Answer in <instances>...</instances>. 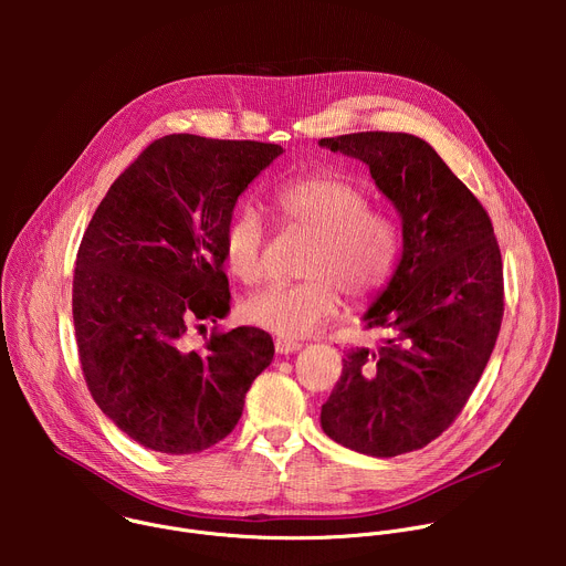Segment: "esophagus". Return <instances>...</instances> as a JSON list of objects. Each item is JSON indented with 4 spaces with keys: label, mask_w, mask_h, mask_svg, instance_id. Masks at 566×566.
<instances>
[{
    "label": "esophagus",
    "mask_w": 566,
    "mask_h": 566,
    "mask_svg": "<svg viewBox=\"0 0 566 566\" xmlns=\"http://www.w3.org/2000/svg\"><path fill=\"white\" fill-rule=\"evenodd\" d=\"M300 349L297 340H289V338H275V352L277 354H293Z\"/></svg>",
    "instance_id": "1"
}]
</instances>
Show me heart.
<instances>
[{"label":"heart","instance_id":"obj_1","mask_svg":"<svg viewBox=\"0 0 566 566\" xmlns=\"http://www.w3.org/2000/svg\"><path fill=\"white\" fill-rule=\"evenodd\" d=\"M275 208L289 232L311 239L300 262L304 280L251 295L241 304L251 325L297 338L334 315L338 291L360 302L389 284L400 258V228L387 212L369 208L363 188L338 175L291 179L275 190ZM266 237V223L249 206L228 219L223 258L239 282L255 286L264 280Z\"/></svg>","mask_w":566,"mask_h":566}]
</instances>
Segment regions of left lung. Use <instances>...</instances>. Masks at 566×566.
I'll list each match as a JSON object with an SVG mask.
<instances>
[{
    "instance_id": "8db88e82",
    "label": "left lung",
    "mask_w": 566,
    "mask_h": 566,
    "mask_svg": "<svg viewBox=\"0 0 566 566\" xmlns=\"http://www.w3.org/2000/svg\"><path fill=\"white\" fill-rule=\"evenodd\" d=\"M352 154L402 217V258L322 406V430L345 448L396 457L441 437L465 408L504 317V266L493 221L423 140L402 132L319 138Z\"/></svg>"
}]
</instances>
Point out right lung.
Returning <instances> with one entry per match:
<instances>
[{"mask_svg":"<svg viewBox=\"0 0 566 566\" xmlns=\"http://www.w3.org/2000/svg\"><path fill=\"white\" fill-rule=\"evenodd\" d=\"M282 154L275 143L170 134L149 143L96 208L73 271V327L98 408L136 443L195 454L226 439L273 338L203 336L230 308L223 230L237 197Z\"/></svg>","mask_w":566,"mask_h":566,"instance_id":"obj_1","label":"right lung"}]
</instances>
